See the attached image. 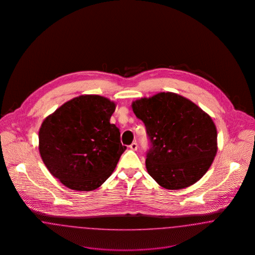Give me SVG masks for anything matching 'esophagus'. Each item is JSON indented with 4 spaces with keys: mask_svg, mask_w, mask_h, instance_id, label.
Listing matches in <instances>:
<instances>
[{
    "mask_svg": "<svg viewBox=\"0 0 255 255\" xmlns=\"http://www.w3.org/2000/svg\"><path fill=\"white\" fill-rule=\"evenodd\" d=\"M129 148H130L131 150H133V151H135V150L137 149V143L134 141V142H133V143H131V144H130Z\"/></svg>",
    "mask_w": 255,
    "mask_h": 255,
    "instance_id": "esophagus-1",
    "label": "esophagus"
}]
</instances>
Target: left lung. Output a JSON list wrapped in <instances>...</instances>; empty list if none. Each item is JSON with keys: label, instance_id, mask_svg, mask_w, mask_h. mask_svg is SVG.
Returning <instances> with one entry per match:
<instances>
[{"label": "left lung", "instance_id": "8db88e82", "mask_svg": "<svg viewBox=\"0 0 255 255\" xmlns=\"http://www.w3.org/2000/svg\"><path fill=\"white\" fill-rule=\"evenodd\" d=\"M132 108L145 125L149 175L172 190L198 182L217 152V131L211 118L192 101L173 93L141 98Z\"/></svg>", "mask_w": 255, "mask_h": 255}]
</instances>
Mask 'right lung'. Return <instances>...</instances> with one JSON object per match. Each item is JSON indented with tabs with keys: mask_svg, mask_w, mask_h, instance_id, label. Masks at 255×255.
<instances>
[{
	"mask_svg": "<svg viewBox=\"0 0 255 255\" xmlns=\"http://www.w3.org/2000/svg\"><path fill=\"white\" fill-rule=\"evenodd\" d=\"M116 104L99 96H80L49 116L39 131V151L50 174L67 187L91 191L105 182L126 146L110 123Z\"/></svg>",
	"mask_w": 255,
	"mask_h": 255,
	"instance_id": "add662e5",
	"label": "right lung"
}]
</instances>
